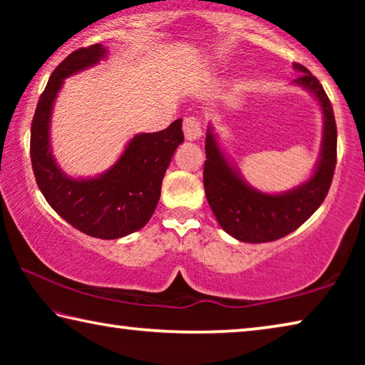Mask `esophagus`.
Listing matches in <instances>:
<instances>
[{
	"label": "esophagus",
	"mask_w": 365,
	"mask_h": 365,
	"mask_svg": "<svg viewBox=\"0 0 365 365\" xmlns=\"http://www.w3.org/2000/svg\"><path fill=\"white\" fill-rule=\"evenodd\" d=\"M183 133H185V138L190 140V141H195L197 140L202 135L201 130V122L197 117H185L183 119Z\"/></svg>",
	"instance_id": "obj_1"
}]
</instances>
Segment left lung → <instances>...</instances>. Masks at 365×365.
Segmentation results:
<instances>
[{
  "mask_svg": "<svg viewBox=\"0 0 365 365\" xmlns=\"http://www.w3.org/2000/svg\"><path fill=\"white\" fill-rule=\"evenodd\" d=\"M301 76L293 83L317 98L324 114L322 150L312 175L285 193L269 195L250 187L220 150L209 125L202 180L209 206L224 230L245 243H267L283 238L311 217L329 193L336 164V123L324 86L304 66L294 63Z\"/></svg>",
  "mask_w": 365,
  "mask_h": 365,
  "instance_id": "left-lung-1",
  "label": "left lung"
}]
</instances>
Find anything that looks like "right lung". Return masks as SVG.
Masks as SVG:
<instances>
[{
    "label": "right lung",
    "instance_id": "obj_1",
    "mask_svg": "<svg viewBox=\"0 0 365 365\" xmlns=\"http://www.w3.org/2000/svg\"><path fill=\"white\" fill-rule=\"evenodd\" d=\"M106 53L100 43L80 48L54 69L36 103L30 158L36 185L61 217L90 237L115 240L140 230L151 219L183 132L182 119H177L165 130L135 135L113 168L98 177L72 178L59 169L49 145L54 100L64 78L98 64Z\"/></svg>",
    "mask_w": 365,
    "mask_h": 365
}]
</instances>
